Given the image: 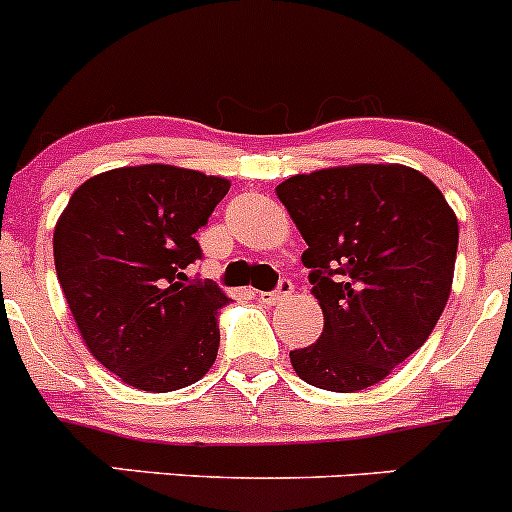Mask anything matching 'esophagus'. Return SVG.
<instances>
[{
    "label": "esophagus",
    "mask_w": 512,
    "mask_h": 512,
    "mask_svg": "<svg viewBox=\"0 0 512 512\" xmlns=\"http://www.w3.org/2000/svg\"><path fill=\"white\" fill-rule=\"evenodd\" d=\"M291 293H293V283L291 281H283L281 286H278V291L258 293V300H261L263 305H276V303H283V300L291 298Z\"/></svg>",
    "instance_id": "obj_1"
}]
</instances>
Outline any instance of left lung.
<instances>
[{
	"mask_svg": "<svg viewBox=\"0 0 512 512\" xmlns=\"http://www.w3.org/2000/svg\"><path fill=\"white\" fill-rule=\"evenodd\" d=\"M308 249L323 308L318 342L291 352L300 379L328 392L382 382L439 323L451 295L458 219L407 165H342L276 187Z\"/></svg>",
	"mask_w": 512,
	"mask_h": 512,
	"instance_id": "8db88e82",
	"label": "left lung"
}]
</instances>
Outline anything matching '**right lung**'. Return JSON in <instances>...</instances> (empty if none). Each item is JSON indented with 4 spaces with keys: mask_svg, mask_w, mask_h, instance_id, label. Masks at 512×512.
Listing matches in <instances>:
<instances>
[{
    "mask_svg": "<svg viewBox=\"0 0 512 512\" xmlns=\"http://www.w3.org/2000/svg\"><path fill=\"white\" fill-rule=\"evenodd\" d=\"M229 187L152 162L100 172L68 199L54 229L56 276L86 347L120 382L175 392L217 360V310L229 298L187 266Z\"/></svg>",
    "mask_w": 512,
    "mask_h": 512,
    "instance_id": "add662e5",
    "label": "right lung"
}]
</instances>
